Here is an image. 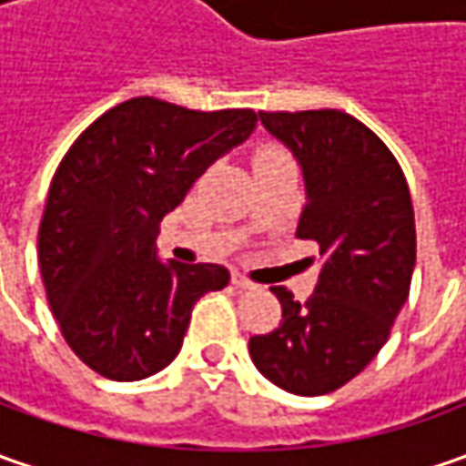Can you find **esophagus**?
Masks as SVG:
<instances>
[{
  "label": "esophagus",
  "mask_w": 466,
  "mask_h": 466,
  "mask_svg": "<svg viewBox=\"0 0 466 466\" xmlns=\"http://www.w3.org/2000/svg\"><path fill=\"white\" fill-rule=\"evenodd\" d=\"M233 285H236L238 290H251V288H254V282L248 278H243V275H238V272H233Z\"/></svg>",
  "instance_id": "34e87169"
}]
</instances>
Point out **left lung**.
Masks as SVG:
<instances>
[{"mask_svg": "<svg viewBox=\"0 0 466 466\" xmlns=\"http://www.w3.org/2000/svg\"><path fill=\"white\" fill-rule=\"evenodd\" d=\"M269 135L303 168L298 238L319 243L321 272L306 303L272 288L282 321L248 339L272 384L319 397L345 386L379 355L410 296L415 209L397 157L345 111H259Z\"/></svg>", "mask_w": 466, "mask_h": 466, "instance_id": "obj_1", "label": "left lung"}]
</instances>
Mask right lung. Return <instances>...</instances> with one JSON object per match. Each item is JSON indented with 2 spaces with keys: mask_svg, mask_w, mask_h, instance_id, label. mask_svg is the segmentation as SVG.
<instances>
[{
  "mask_svg": "<svg viewBox=\"0 0 466 466\" xmlns=\"http://www.w3.org/2000/svg\"><path fill=\"white\" fill-rule=\"evenodd\" d=\"M251 108L191 111L132 98L66 150L48 187L38 264L66 345L111 381H139L178 355L191 309L223 290L220 264H163L160 220L257 127Z\"/></svg>",
  "mask_w": 466,
  "mask_h": 466,
  "instance_id": "right-lung-1",
  "label": "right lung"
}]
</instances>
